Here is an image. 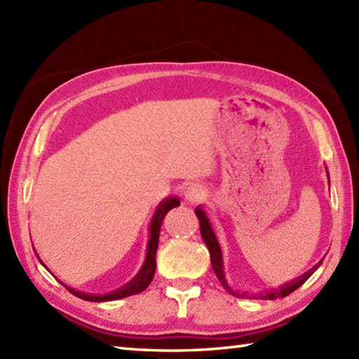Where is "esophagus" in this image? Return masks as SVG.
<instances>
[{
  "mask_svg": "<svg viewBox=\"0 0 359 359\" xmlns=\"http://www.w3.org/2000/svg\"><path fill=\"white\" fill-rule=\"evenodd\" d=\"M205 196H207V193H205V189L201 187V185H191L187 188L185 191V199L189 202V203H197L205 199Z\"/></svg>",
  "mask_w": 359,
  "mask_h": 359,
  "instance_id": "1",
  "label": "esophagus"
}]
</instances>
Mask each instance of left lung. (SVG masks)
Masks as SVG:
<instances>
[{
	"instance_id": "left-lung-1",
	"label": "left lung",
	"mask_w": 359,
	"mask_h": 359,
	"mask_svg": "<svg viewBox=\"0 0 359 359\" xmlns=\"http://www.w3.org/2000/svg\"><path fill=\"white\" fill-rule=\"evenodd\" d=\"M327 177H329V171H327ZM329 184H330V179H329ZM196 216L197 219H199V224H201V234H202V239L203 242L207 243L208 247V251H210V256H211V266L212 270H215L217 279L220 280V284H222V287L226 290L228 293L236 296V297H248V299H278V297H285L288 296L290 293H293L296 288H299L304 282H306L311 274H313L319 266H321L324 259H321L313 269H310L307 273H304L302 276L296 278L293 280L287 282V284L280 285L278 288L274 290H266V292L264 293H248V292H236V290H233L230 285H228V280H226V276H225V271H224V259H222V250H220V245H219V241L216 238V233L215 230H212V226L210 224V219L207 216V212L203 211V208L197 207L196 210Z\"/></svg>"
}]
</instances>
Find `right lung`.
Instances as JSON below:
<instances>
[{
	"label": "right lung",
	"instance_id": "obj_1",
	"mask_svg": "<svg viewBox=\"0 0 359 359\" xmlns=\"http://www.w3.org/2000/svg\"><path fill=\"white\" fill-rule=\"evenodd\" d=\"M179 205H180V202H179L177 197H166L165 201L158 203V207L154 212V216H152L151 225H149V241H148L147 259H144V264L142 265L140 271L137 273L135 276L131 280H129L126 285L120 287L118 290H116V292H111V293H106V294H90V293H83V292H79V290H74L71 287H67V285L63 284V282H62V284L67 290H69L72 294L80 297V299L90 301V302L116 301V299H123V297L133 296V294H137V293H142L143 290L151 284V280H152V278H154V273H156V253H157V247H158L160 226H162V222H163V219L166 216V212L172 210V208H175V207H179Z\"/></svg>",
	"mask_w": 359,
	"mask_h": 359
}]
</instances>
